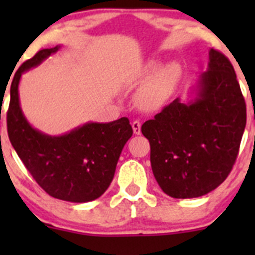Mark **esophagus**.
<instances>
[{"mask_svg": "<svg viewBox=\"0 0 255 255\" xmlns=\"http://www.w3.org/2000/svg\"><path fill=\"white\" fill-rule=\"evenodd\" d=\"M140 127H142V123H140V121L135 120L132 122V128H133V132H134V134L139 135L140 134Z\"/></svg>", "mask_w": 255, "mask_h": 255, "instance_id": "34e87169", "label": "esophagus"}]
</instances>
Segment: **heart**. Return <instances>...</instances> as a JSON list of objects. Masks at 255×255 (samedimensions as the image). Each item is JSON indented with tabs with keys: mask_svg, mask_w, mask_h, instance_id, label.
<instances>
[{
	"mask_svg": "<svg viewBox=\"0 0 255 255\" xmlns=\"http://www.w3.org/2000/svg\"><path fill=\"white\" fill-rule=\"evenodd\" d=\"M158 63H148L142 70L143 78L150 79L143 85L137 94V104L143 110H155L163 106L181 80V68L176 63H169L158 70Z\"/></svg>",
	"mask_w": 255,
	"mask_h": 255,
	"instance_id": "heart-1",
	"label": "heart"
}]
</instances>
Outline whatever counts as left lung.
<instances>
[{"label": "left lung", "instance_id": "left-lung-1", "mask_svg": "<svg viewBox=\"0 0 255 255\" xmlns=\"http://www.w3.org/2000/svg\"><path fill=\"white\" fill-rule=\"evenodd\" d=\"M247 122L244 97L227 56L210 50L197 97L174 100L143 123L154 177L174 199L206 195L230 175Z\"/></svg>", "mask_w": 255, "mask_h": 255}]
</instances>
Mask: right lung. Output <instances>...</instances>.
Returning <instances> with one entry per match:
<instances>
[{
  "instance_id": "obj_1",
  "label": "right lung",
  "mask_w": 255,
  "mask_h": 255,
  "mask_svg": "<svg viewBox=\"0 0 255 255\" xmlns=\"http://www.w3.org/2000/svg\"><path fill=\"white\" fill-rule=\"evenodd\" d=\"M59 48L42 49L16 71L11 84L7 130L22 163L47 194L64 201L89 202L110 186L121 151L133 129L129 120L122 117L110 123L90 122L64 135L51 137L28 123L19 106L20 76Z\"/></svg>"
}]
</instances>
